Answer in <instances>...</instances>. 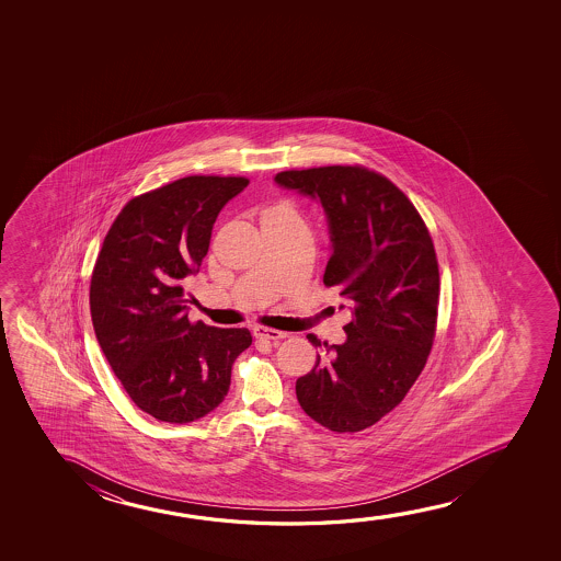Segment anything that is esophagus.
Listing matches in <instances>:
<instances>
[{
  "mask_svg": "<svg viewBox=\"0 0 561 561\" xmlns=\"http://www.w3.org/2000/svg\"><path fill=\"white\" fill-rule=\"evenodd\" d=\"M253 333L254 337L268 339V341H279V339L287 337V333H284V331L272 330V328H262V325H256Z\"/></svg>",
  "mask_w": 561,
  "mask_h": 561,
  "instance_id": "esophagus-1",
  "label": "esophagus"
}]
</instances>
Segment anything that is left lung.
Returning a JSON list of instances; mask_svg holds the SVG:
<instances>
[{"instance_id":"obj_1","label":"left lung","mask_w":561,"mask_h":561,"mask_svg":"<svg viewBox=\"0 0 561 561\" xmlns=\"http://www.w3.org/2000/svg\"><path fill=\"white\" fill-rule=\"evenodd\" d=\"M274 180L320 201L331 238L323 284L339 287L353 312L345 343H323L325 354L297 379V399L330 431L366 430L399 407L430 356L438 305L433 239L407 195L374 170H285ZM308 341L322 346L314 335Z\"/></svg>"}]
</instances>
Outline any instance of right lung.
Here are the masks:
<instances>
[{
	"label": "right lung",
	"mask_w": 561,
	"mask_h": 561,
	"mask_svg": "<svg viewBox=\"0 0 561 561\" xmlns=\"http://www.w3.org/2000/svg\"><path fill=\"white\" fill-rule=\"evenodd\" d=\"M239 176H187L126 203L90 284L93 330L134 404L190 423L228 394L231 366L251 346L245 328L190 322L184 279L199 272L216 216L245 190Z\"/></svg>",
	"instance_id": "add662e5"
}]
</instances>
